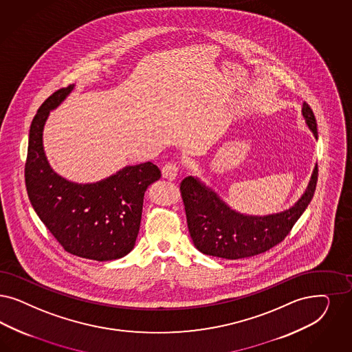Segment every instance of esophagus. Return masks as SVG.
<instances>
[{
	"mask_svg": "<svg viewBox=\"0 0 352 352\" xmlns=\"http://www.w3.org/2000/svg\"><path fill=\"white\" fill-rule=\"evenodd\" d=\"M178 170H179V166L177 162H173V161L168 162L162 168V177L168 181H174L178 175Z\"/></svg>",
	"mask_w": 352,
	"mask_h": 352,
	"instance_id": "34e87169",
	"label": "esophagus"
}]
</instances>
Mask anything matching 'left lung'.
Listing matches in <instances>:
<instances>
[{
  "label": "left lung",
  "mask_w": 352,
  "mask_h": 352,
  "mask_svg": "<svg viewBox=\"0 0 352 352\" xmlns=\"http://www.w3.org/2000/svg\"><path fill=\"white\" fill-rule=\"evenodd\" d=\"M303 116L317 138L315 114L307 102L303 104ZM317 175L318 168L316 166L307 191L295 206L282 213L264 217L236 213L199 179L184 178L181 183V196L195 247L206 255L229 260L267 252L289 235L295 222L303 214L315 194Z\"/></svg>",
  "instance_id": "obj_1"
}]
</instances>
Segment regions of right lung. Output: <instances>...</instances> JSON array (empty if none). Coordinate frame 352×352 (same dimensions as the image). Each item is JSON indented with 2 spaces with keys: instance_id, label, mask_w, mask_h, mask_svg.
<instances>
[{
  "instance_id": "1",
  "label": "right lung",
  "mask_w": 352,
  "mask_h": 352,
  "mask_svg": "<svg viewBox=\"0 0 352 352\" xmlns=\"http://www.w3.org/2000/svg\"><path fill=\"white\" fill-rule=\"evenodd\" d=\"M73 88L70 85L53 92L32 120L25 166L27 194L38 219L66 252L96 261L121 258L135 245L144 194L161 178V171L148 161L101 182L76 184L50 169L43 149V127L49 110L60 105Z\"/></svg>"
}]
</instances>
